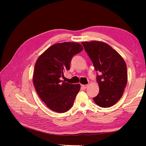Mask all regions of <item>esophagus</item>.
<instances>
[{
    "label": "esophagus",
    "mask_w": 146,
    "mask_h": 146,
    "mask_svg": "<svg viewBox=\"0 0 146 146\" xmlns=\"http://www.w3.org/2000/svg\"><path fill=\"white\" fill-rule=\"evenodd\" d=\"M81 86H82V88H83V89H85V88H86L88 86V85H82Z\"/></svg>",
    "instance_id": "1"
}]
</instances>
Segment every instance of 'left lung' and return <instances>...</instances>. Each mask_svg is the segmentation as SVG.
<instances>
[{
    "label": "left lung",
    "mask_w": 146,
    "mask_h": 146,
    "mask_svg": "<svg viewBox=\"0 0 146 146\" xmlns=\"http://www.w3.org/2000/svg\"><path fill=\"white\" fill-rule=\"evenodd\" d=\"M96 71L99 92L93 98L100 107L108 108L120 100L127 83V68L121 55L108 44L98 41L82 42Z\"/></svg>",
    "instance_id": "8db88e82"
}]
</instances>
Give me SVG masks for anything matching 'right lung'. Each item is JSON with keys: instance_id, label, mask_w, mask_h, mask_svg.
<instances>
[{"instance_id": "1", "label": "right lung", "mask_w": 146, "mask_h": 146, "mask_svg": "<svg viewBox=\"0 0 146 146\" xmlns=\"http://www.w3.org/2000/svg\"><path fill=\"white\" fill-rule=\"evenodd\" d=\"M83 50L78 42L57 43L38 57L35 66L33 82L35 90L47 107L58 113H64L72 107L80 90V84H69L60 78L70 69L74 55Z\"/></svg>"}]
</instances>
